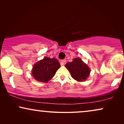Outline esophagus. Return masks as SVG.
<instances>
[{
  "mask_svg": "<svg viewBox=\"0 0 124 124\" xmlns=\"http://www.w3.org/2000/svg\"><path fill=\"white\" fill-rule=\"evenodd\" d=\"M66 62H67V60H65V59H64V60H62V61H61V65H64V64H65V63Z\"/></svg>",
  "mask_w": 124,
  "mask_h": 124,
  "instance_id": "34e87169",
  "label": "esophagus"
}]
</instances>
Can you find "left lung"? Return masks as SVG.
<instances>
[{"instance_id": "obj_1", "label": "left lung", "mask_w": 124, "mask_h": 124, "mask_svg": "<svg viewBox=\"0 0 124 124\" xmlns=\"http://www.w3.org/2000/svg\"><path fill=\"white\" fill-rule=\"evenodd\" d=\"M65 67L70 72L72 77L78 81L86 80L90 72L88 66L80 58L74 59L73 62H67Z\"/></svg>"}]
</instances>
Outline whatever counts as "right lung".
Wrapping results in <instances>:
<instances>
[{
	"label": "right lung",
	"instance_id": "right-lung-1",
	"mask_svg": "<svg viewBox=\"0 0 124 124\" xmlns=\"http://www.w3.org/2000/svg\"><path fill=\"white\" fill-rule=\"evenodd\" d=\"M60 63L55 58L44 57L43 60L37 62L34 65L32 74L36 80L47 82L50 80L59 68Z\"/></svg>",
	"mask_w": 124,
	"mask_h": 124
}]
</instances>
